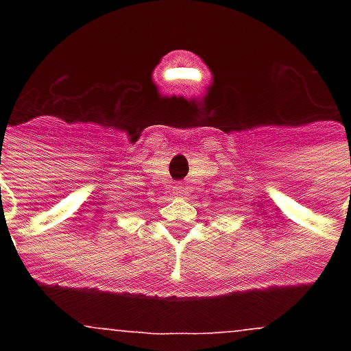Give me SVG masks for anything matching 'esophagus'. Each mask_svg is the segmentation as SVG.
I'll return each mask as SVG.
<instances>
[{"mask_svg":"<svg viewBox=\"0 0 351 351\" xmlns=\"http://www.w3.org/2000/svg\"><path fill=\"white\" fill-rule=\"evenodd\" d=\"M173 193H175V195H184V193H186V187L182 186V184H176V186L173 187Z\"/></svg>","mask_w":351,"mask_h":351,"instance_id":"1","label":"esophagus"}]
</instances>
